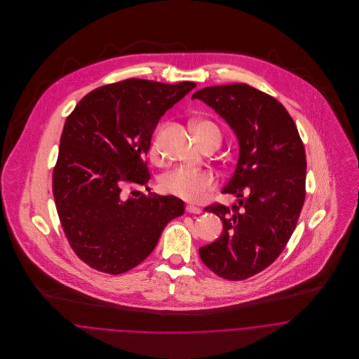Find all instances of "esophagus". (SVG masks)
<instances>
[{
    "mask_svg": "<svg viewBox=\"0 0 359 359\" xmlns=\"http://www.w3.org/2000/svg\"><path fill=\"white\" fill-rule=\"evenodd\" d=\"M187 211L188 212H191V214H201L202 212V208H199V207H196V205H187Z\"/></svg>",
    "mask_w": 359,
    "mask_h": 359,
    "instance_id": "esophagus-1",
    "label": "esophagus"
}]
</instances>
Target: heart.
I'll return each mask as SVG.
<instances>
[{
	"label": "heart",
	"mask_w": 359,
	"mask_h": 359,
	"mask_svg": "<svg viewBox=\"0 0 359 359\" xmlns=\"http://www.w3.org/2000/svg\"><path fill=\"white\" fill-rule=\"evenodd\" d=\"M194 133L202 147L210 141L221 142L219 128L210 120H196L192 124ZM149 154L152 158L158 157V142L154 135ZM215 187V178L211 172L203 170H192L187 167H177L165 172L160 180V188L164 194L177 196L182 201L198 203L202 202L210 191Z\"/></svg>",
	"instance_id": "heart-1"
}]
</instances>
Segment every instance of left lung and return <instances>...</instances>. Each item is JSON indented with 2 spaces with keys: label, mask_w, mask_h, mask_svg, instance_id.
I'll use <instances>...</instances> for the list:
<instances>
[{
  "label": "left lung",
  "mask_w": 359,
  "mask_h": 359,
  "mask_svg": "<svg viewBox=\"0 0 359 359\" xmlns=\"http://www.w3.org/2000/svg\"><path fill=\"white\" fill-rule=\"evenodd\" d=\"M192 100L224 117L241 147L236 170L222 189L239 202L205 207L221 218L224 231L199 255L218 276L243 280L280 256L296 229L306 201L304 145L285 106L248 84L205 87Z\"/></svg>",
  "instance_id": "obj_1"
}]
</instances>
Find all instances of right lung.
Masks as SVG:
<instances>
[{
  "mask_svg": "<svg viewBox=\"0 0 359 359\" xmlns=\"http://www.w3.org/2000/svg\"><path fill=\"white\" fill-rule=\"evenodd\" d=\"M196 87L127 79L87 94L67 116L52 174L59 221L76 256L124 273L154 252L164 226L184 214L175 196L123 195L145 185V156L160 117Z\"/></svg>",
  "mask_w": 359,
  "mask_h": 359,
  "instance_id": "obj_1",
  "label": "right lung"
}]
</instances>
